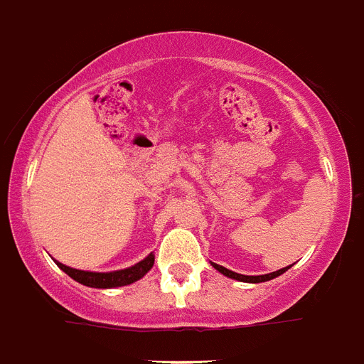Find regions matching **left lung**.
Returning <instances> with one entry per match:
<instances>
[{
  "instance_id": "8db88e82",
  "label": "left lung",
  "mask_w": 364,
  "mask_h": 364,
  "mask_svg": "<svg viewBox=\"0 0 364 364\" xmlns=\"http://www.w3.org/2000/svg\"><path fill=\"white\" fill-rule=\"evenodd\" d=\"M211 266H213L217 272H220L222 275H226V277L230 279H235V281H240V282H266V281H272V279L279 277V275H282L284 272H288L290 269V266H286V268H281L277 269V272H272V273H266V275H242V273H235L231 272V269L224 268V266H218L215 264V262H211Z\"/></svg>"
}]
</instances>
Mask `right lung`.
<instances>
[{"instance_id":"obj_1","label":"right lung","mask_w":364,"mask_h":364,"mask_svg":"<svg viewBox=\"0 0 364 364\" xmlns=\"http://www.w3.org/2000/svg\"><path fill=\"white\" fill-rule=\"evenodd\" d=\"M54 262H56L70 279H74V281L80 282V284L83 286H89V288H120V286H127L140 281V279L153 268L154 253H149L146 259L136 262L134 266L117 269V272H83V269L69 268V266L62 264V262H58V260H54Z\"/></svg>"}]
</instances>
